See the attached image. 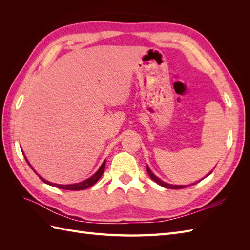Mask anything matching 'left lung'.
Wrapping results in <instances>:
<instances>
[{"label": "left lung", "instance_id": "8db88e82", "mask_svg": "<svg viewBox=\"0 0 250 250\" xmlns=\"http://www.w3.org/2000/svg\"><path fill=\"white\" fill-rule=\"evenodd\" d=\"M147 172H148V174H149V176L152 178L156 184H158L160 186H162V187H164V188H172V190H179V188H187V187H188V186H176V185H170V184H167V183H165V181H163V180H161L160 178L158 177H156L154 174L151 172V170L149 169V167L147 166ZM213 172V171H211ZM210 172V173H211ZM209 173V174H210ZM209 174H208V175H209ZM207 177V176H206ZM200 181V180H199ZM198 181V183H199ZM197 183H195V184H192V185H196ZM192 185H190V186H192Z\"/></svg>", "mask_w": 250, "mask_h": 250}]
</instances>
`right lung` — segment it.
<instances>
[{"mask_svg":"<svg viewBox=\"0 0 250 250\" xmlns=\"http://www.w3.org/2000/svg\"><path fill=\"white\" fill-rule=\"evenodd\" d=\"M22 154H24V153H22ZM25 158H26L27 163L29 164V162H28L26 156H25ZM29 166H30V167H31V165H30V164H29ZM31 169H33V168L31 167ZM104 169H105V161H104L103 164L101 165V167L99 168V170H98L92 177L87 178V179L84 180V181H81V183L74 184V185H57V184H52V183H50V181H48V180H46V179H43V178L41 177V176H40V178L43 181V183H46L47 185H50V186H53V187H56V188H62V190L80 191V190H84V188H89V187L94 186V185L97 183V181L100 179V177L102 176V174H103V172H104ZM33 171H34V170H33ZM34 172H35V171H34ZM35 173H36V172H35ZM37 175H39V174H37Z\"/></svg>","mask_w":250,"mask_h":250,"instance_id":"add662e5","label":"right lung"}]
</instances>
